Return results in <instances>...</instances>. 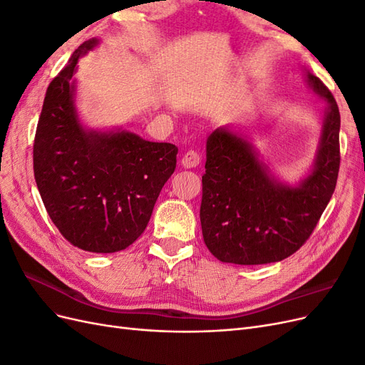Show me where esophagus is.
<instances>
[{"mask_svg": "<svg viewBox=\"0 0 365 365\" xmlns=\"http://www.w3.org/2000/svg\"><path fill=\"white\" fill-rule=\"evenodd\" d=\"M200 161H201V157H200V153H197V150L190 149L182 155L181 164L184 165L185 169H192V168H196V165L200 164Z\"/></svg>", "mask_w": 365, "mask_h": 365, "instance_id": "obj_1", "label": "esophagus"}]
</instances>
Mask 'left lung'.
<instances>
[{"mask_svg": "<svg viewBox=\"0 0 365 365\" xmlns=\"http://www.w3.org/2000/svg\"><path fill=\"white\" fill-rule=\"evenodd\" d=\"M314 90L329 102L312 173L295 189L274 181L251 145L225 129L207 140L201 227L207 248L227 263L263 264L292 256L311 237L335 192L339 172V109L317 76Z\"/></svg>", "mask_w": 365, "mask_h": 365, "instance_id": "8db88e82", "label": "left lung"}]
</instances>
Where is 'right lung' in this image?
Wrapping results in <instances>:
<instances>
[{
  "mask_svg": "<svg viewBox=\"0 0 365 365\" xmlns=\"http://www.w3.org/2000/svg\"><path fill=\"white\" fill-rule=\"evenodd\" d=\"M83 42L50 82L33 145V172L53 224L90 252L128 248L146 230L158 195L176 168L178 148L132 132H88L76 115V63Z\"/></svg>",
  "mask_w": 365,
  "mask_h": 365,
  "instance_id": "obj_1",
  "label": "right lung"
}]
</instances>
